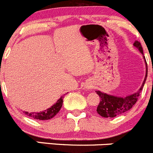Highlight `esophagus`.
<instances>
[{
    "label": "esophagus",
    "instance_id": "obj_1",
    "mask_svg": "<svg viewBox=\"0 0 153 153\" xmlns=\"http://www.w3.org/2000/svg\"><path fill=\"white\" fill-rule=\"evenodd\" d=\"M91 87H92V85H91V84H88V85H87V88H91Z\"/></svg>",
    "mask_w": 153,
    "mask_h": 153
}]
</instances>
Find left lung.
<instances>
[{"instance_id": "1", "label": "left lung", "mask_w": 153, "mask_h": 153, "mask_svg": "<svg viewBox=\"0 0 153 153\" xmlns=\"http://www.w3.org/2000/svg\"><path fill=\"white\" fill-rule=\"evenodd\" d=\"M134 46L140 51V53L143 55V48L141 46L140 42L136 40L134 43ZM143 57L144 59L146 67V76H145L143 84L137 91H136L134 94H130V95L126 96V97H118V96H114L102 92L101 91H96V93L99 95L100 98H101L99 104L97 107V112L100 116L105 118L116 117V116H119V115L124 113L125 112L129 110L134 105L135 103L137 101L138 97L140 96V93L143 89V85L146 82V76H147V64H146L144 56H143Z\"/></svg>"}]
</instances>
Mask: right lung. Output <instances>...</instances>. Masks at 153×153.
<instances>
[{"label":"right lung","mask_w":153,"mask_h":153,"mask_svg":"<svg viewBox=\"0 0 153 153\" xmlns=\"http://www.w3.org/2000/svg\"><path fill=\"white\" fill-rule=\"evenodd\" d=\"M63 97H62L56 101V104H54L51 107L48 108L47 110L43 111L37 112V113H28V112H24L26 116H28L33 119H38V120H48L56 116L59 112L60 109L62 108V104H63Z\"/></svg>","instance_id":"obj_1"}]
</instances>
